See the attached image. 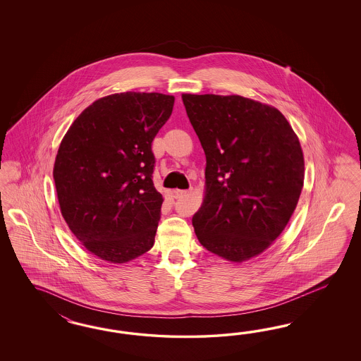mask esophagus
<instances>
[{
    "mask_svg": "<svg viewBox=\"0 0 361 361\" xmlns=\"http://www.w3.org/2000/svg\"><path fill=\"white\" fill-rule=\"evenodd\" d=\"M192 192V189H189V190H180V189H176L175 190V197L176 198H181V197L186 196V195H189Z\"/></svg>",
    "mask_w": 361,
    "mask_h": 361,
    "instance_id": "obj_1",
    "label": "esophagus"
}]
</instances>
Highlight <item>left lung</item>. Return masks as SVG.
I'll return each mask as SVG.
<instances>
[{
	"label": "left lung",
	"mask_w": 361,
	"mask_h": 361,
	"mask_svg": "<svg viewBox=\"0 0 361 361\" xmlns=\"http://www.w3.org/2000/svg\"><path fill=\"white\" fill-rule=\"evenodd\" d=\"M207 156L200 243L230 262L262 254L283 231L305 181L299 139L283 114L240 95L183 94Z\"/></svg>",
	"instance_id": "obj_1"
}]
</instances>
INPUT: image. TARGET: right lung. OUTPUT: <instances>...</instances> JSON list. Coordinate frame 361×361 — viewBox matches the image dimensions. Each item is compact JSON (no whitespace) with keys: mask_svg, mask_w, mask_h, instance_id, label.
Returning <instances> with one entry per match:
<instances>
[{"mask_svg":"<svg viewBox=\"0 0 361 361\" xmlns=\"http://www.w3.org/2000/svg\"><path fill=\"white\" fill-rule=\"evenodd\" d=\"M173 103L159 92L111 94L83 109L61 142V213L99 259L127 263L153 246L164 198L153 185L152 142Z\"/></svg>","mask_w":361,"mask_h":361,"instance_id":"add662e5","label":"right lung"}]
</instances>
